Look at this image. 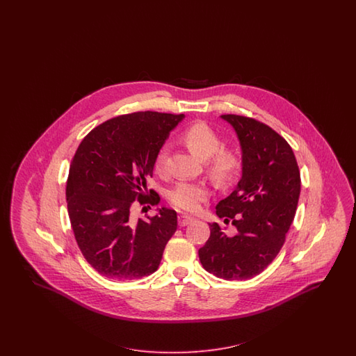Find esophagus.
<instances>
[{
	"label": "esophagus",
	"mask_w": 356,
	"mask_h": 356,
	"mask_svg": "<svg viewBox=\"0 0 356 356\" xmlns=\"http://www.w3.org/2000/svg\"><path fill=\"white\" fill-rule=\"evenodd\" d=\"M193 220V216H185V214H184V216H179V226H188V225H191Z\"/></svg>",
	"instance_id": "34e87169"
}]
</instances>
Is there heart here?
<instances>
[{
	"label": "heart",
	"mask_w": 356,
	"mask_h": 356,
	"mask_svg": "<svg viewBox=\"0 0 356 356\" xmlns=\"http://www.w3.org/2000/svg\"><path fill=\"white\" fill-rule=\"evenodd\" d=\"M185 145L200 158L207 159V168L210 175L219 183L231 181L240 172L243 161L236 150L220 149V136L206 122H194L183 131ZM168 145H163L155 156L156 172L165 171L168 161ZM209 188L205 183L180 181L170 192V202L176 209L184 211H197L209 198Z\"/></svg>",
	"instance_id": "1"
}]
</instances>
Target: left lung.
<instances>
[{
  "label": "left lung",
  "mask_w": 356,
  "mask_h": 356,
  "mask_svg": "<svg viewBox=\"0 0 356 356\" xmlns=\"http://www.w3.org/2000/svg\"><path fill=\"white\" fill-rule=\"evenodd\" d=\"M222 119L240 140L243 176L216 205V216L237 234L227 236L218 223L209 225L210 237L198 256L218 278L249 280L269 266L286 241L300 195V171L289 142L269 125L240 115Z\"/></svg>",
  "instance_id": "1"
}]
</instances>
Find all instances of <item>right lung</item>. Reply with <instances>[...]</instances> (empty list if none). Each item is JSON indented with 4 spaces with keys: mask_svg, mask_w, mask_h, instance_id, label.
Masks as SVG:
<instances>
[{
    "mask_svg": "<svg viewBox=\"0 0 356 356\" xmlns=\"http://www.w3.org/2000/svg\"><path fill=\"white\" fill-rule=\"evenodd\" d=\"M181 119L152 111L121 115L91 130L76 149L66 183L67 213L83 257L103 277L140 280L159 268L177 214L162 207L142 220L131 211L134 204L146 211L159 204L147 179Z\"/></svg>",
    "mask_w": 356,
    "mask_h": 356,
    "instance_id": "add662e5",
    "label": "right lung"
}]
</instances>
